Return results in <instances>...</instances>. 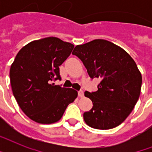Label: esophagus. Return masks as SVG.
<instances>
[{"label": "esophagus", "mask_w": 152, "mask_h": 152, "mask_svg": "<svg viewBox=\"0 0 152 152\" xmlns=\"http://www.w3.org/2000/svg\"><path fill=\"white\" fill-rule=\"evenodd\" d=\"M78 95H79V97H80L82 98L83 96V91H80L78 92Z\"/></svg>", "instance_id": "esophagus-1"}]
</instances>
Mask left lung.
<instances>
[{
	"label": "left lung",
	"mask_w": 152,
	"mask_h": 152,
	"mask_svg": "<svg viewBox=\"0 0 152 152\" xmlns=\"http://www.w3.org/2000/svg\"><path fill=\"white\" fill-rule=\"evenodd\" d=\"M72 54L82 61L91 78L101 80L97 91L84 92L93 103L92 109L83 113L86 124L97 129L121 125L140 95L142 76L134 60L120 46L104 39L78 45Z\"/></svg>",
	"instance_id": "1"
}]
</instances>
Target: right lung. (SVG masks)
<instances>
[{"mask_svg":"<svg viewBox=\"0 0 152 152\" xmlns=\"http://www.w3.org/2000/svg\"><path fill=\"white\" fill-rule=\"evenodd\" d=\"M74 45L56 37L34 40L24 46L11 65L10 83L23 112L37 123L52 124L63 116L78 93L52 83L61 80L59 66Z\"/></svg>","mask_w":152,"mask_h":152,"instance_id":"1","label":"right lung"}]
</instances>
